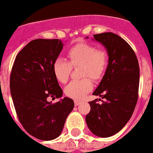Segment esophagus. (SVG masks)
<instances>
[{
	"mask_svg": "<svg viewBox=\"0 0 153 153\" xmlns=\"http://www.w3.org/2000/svg\"><path fill=\"white\" fill-rule=\"evenodd\" d=\"M81 102H82V101H80V100H74V105H79L80 104Z\"/></svg>",
	"mask_w": 153,
	"mask_h": 153,
	"instance_id": "esophagus-1",
	"label": "esophagus"
}]
</instances>
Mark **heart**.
Wrapping results in <instances>:
<instances>
[{
    "label": "heart",
    "instance_id": "obj_1",
    "mask_svg": "<svg viewBox=\"0 0 153 153\" xmlns=\"http://www.w3.org/2000/svg\"><path fill=\"white\" fill-rule=\"evenodd\" d=\"M68 62L58 59L53 64V73L60 83H66L70 78L72 67H80L81 80L71 82L65 88L66 95L74 99L83 98L93 88L90 78L98 81L102 79L108 66V53L104 49H98L93 44L80 43L67 51Z\"/></svg>",
    "mask_w": 153,
    "mask_h": 153
}]
</instances>
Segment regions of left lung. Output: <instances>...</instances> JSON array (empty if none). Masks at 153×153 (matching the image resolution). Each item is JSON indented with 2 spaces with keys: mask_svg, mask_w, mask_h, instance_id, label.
<instances>
[{
  "mask_svg": "<svg viewBox=\"0 0 153 153\" xmlns=\"http://www.w3.org/2000/svg\"><path fill=\"white\" fill-rule=\"evenodd\" d=\"M93 39L106 48L109 59L104 76L93 93L103 100L102 104L98 99L89 102L91 111L86 121L94 135L109 137L121 130L133 115L138 99L140 68L133 48L119 36L104 32L94 35Z\"/></svg>",
  "mask_w": 153,
  "mask_h": 153,
  "instance_id": "left-lung-1",
  "label": "left lung"
}]
</instances>
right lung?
Segmentation results:
<instances>
[{"label":"right lung","mask_w":153,"mask_h":153,"mask_svg":"<svg viewBox=\"0 0 153 153\" xmlns=\"http://www.w3.org/2000/svg\"><path fill=\"white\" fill-rule=\"evenodd\" d=\"M58 39H37L18 53L10 75V91L19 121L27 133L43 140L61 134L67 116L74 106L65 97L53 73V64L62 49Z\"/></svg>","instance_id":"right-lung-1"}]
</instances>
